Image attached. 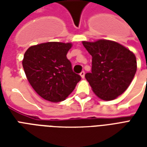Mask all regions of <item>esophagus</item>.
Segmentation results:
<instances>
[{
    "label": "esophagus",
    "mask_w": 147,
    "mask_h": 147,
    "mask_svg": "<svg viewBox=\"0 0 147 147\" xmlns=\"http://www.w3.org/2000/svg\"><path fill=\"white\" fill-rule=\"evenodd\" d=\"M80 76L82 77L83 79L85 77V71H81V72H80Z\"/></svg>",
    "instance_id": "1"
}]
</instances>
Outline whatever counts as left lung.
Instances as JSON below:
<instances>
[{
	"instance_id": "1",
	"label": "left lung",
	"mask_w": 147,
	"mask_h": 147,
	"mask_svg": "<svg viewBox=\"0 0 147 147\" xmlns=\"http://www.w3.org/2000/svg\"><path fill=\"white\" fill-rule=\"evenodd\" d=\"M92 56L91 72L85 78L96 95L111 101L122 94L129 86L137 69L135 54L117 42L98 40L83 42Z\"/></svg>"
}]
</instances>
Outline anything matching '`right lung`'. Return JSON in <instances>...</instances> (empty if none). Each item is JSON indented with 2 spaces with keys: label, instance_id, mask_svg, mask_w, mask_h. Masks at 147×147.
<instances>
[{
  "label": "right lung",
  "instance_id": "right-lung-1",
  "mask_svg": "<svg viewBox=\"0 0 147 147\" xmlns=\"http://www.w3.org/2000/svg\"><path fill=\"white\" fill-rule=\"evenodd\" d=\"M71 47V43L46 42L30 46L25 53L23 67L27 80L42 98L61 102L81 80L67 58Z\"/></svg>",
  "mask_w": 147,
  "mask_h": 147
}]
</instances>
